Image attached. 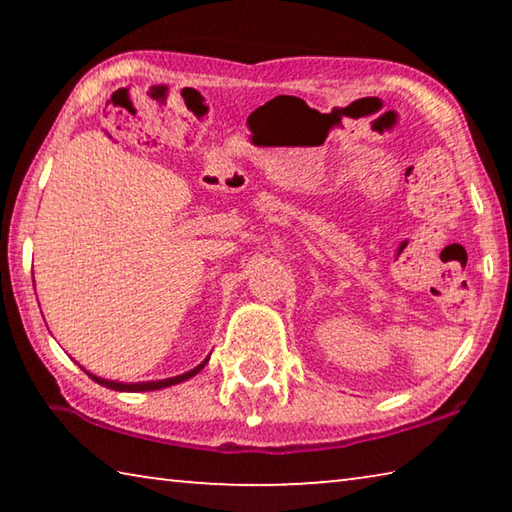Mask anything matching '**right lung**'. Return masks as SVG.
Here are the masks:
<instances>
[{
  "label": "right lung",
  "instance_id": "obj_1",
  "mask_svg": "<svg viewBox=\"0 0 512 512\" xmlns=\"http://www.w3.org/2000/svg\"><path fill=\"white\" fill-rule=\"evenodd\" d=\"M210 359V357H207ZM207 359L203 361V363H198V366L194 368V370H189V372H185V375H178V377H169V379H158V381H140V384H121V381H110V379H101V377H97V375H92V372H88V377L90 379H94L97 381V384H101V386H106V388H112V391H126V393H142V391H160V388H167V386H173V384H180V381H185V379H189V377H194V375H198V372H201L203 368H205V363H207Z\"/></svg>",
  "mask_w": 512,
  "mask_h": 512
}]
</instances>
